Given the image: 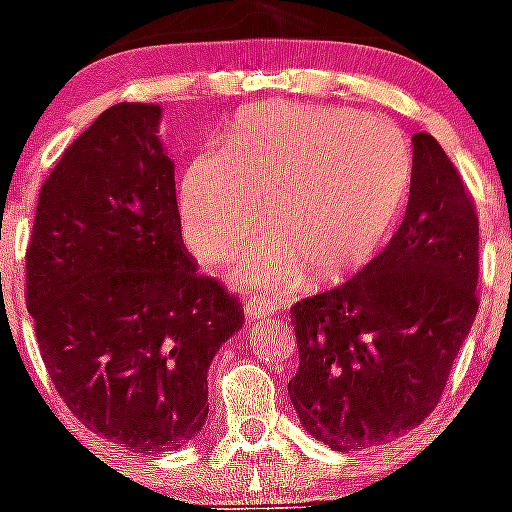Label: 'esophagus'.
<instances>
[{
  "label": "esophagus",
  "instance_id": "34e87169",
  "mask_svg": "<svg viewBox=\"0 0 512 512\" xmlns=\"http://www.w3.org/2000/svg\"><path fill=\"white\" fill-rule=\"evenodd\" d=\"M245 312H247V317H250V320H262V317H270L272 315L270 307L262 305V302H257V300L247 302Z\"/></svg>",
  "mask_w": 512,
  "mask_h": 512
}]
</instances>
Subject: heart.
Here are the masks:
<instances>
[{
  "label": "heart",
  "instance_id": "b5f03b06",
  "mask_svg": "<svg viewBox=\"0 0 512 512\" xmlns=\"http://www.w3.org/2000/svg\"><path fill=\"white\" fill-rule=\"evenodd\" d=\"M413 152L395 124L345 107L270 102L237 119L225 147L192 157L180 182L182 232L220 265L255 232L267 235L232 270L242 290H287L370 260L413 187Z\"/></svg>",
  "mask_w": 512,
  "mask_h": 512
}]
</instances>
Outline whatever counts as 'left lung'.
Here are the masks:
<instances>
[{"mask_svg":"<svg viewBox=\"0 0 512 512\" xmlns=\"http://www.w3.org/2000/svg\"><path fill=\"white\" fill-rule=\"evenodd\" d=\"M403 225L355 277L292 305L302 428L332 450L385 445L435 410L478 312V215L433 135H413Z\"/></svg>","mask_w":512,"mask_h":512,"instance_id":"8db88e82","label":"left lung"}]
</instances>
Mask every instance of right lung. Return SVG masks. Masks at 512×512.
I'll list each match as a JSON object with an SVG mask.
<instances>
[{
	"label": "right lung",
	"instance_id": "add662e5",
	"mask_svg": "<svg viewBox=\"0 0 512 512\" xmlns=\"http://www.w3.org/2000/svg\"><path fill=\"white\" fill-rule=\"evenodd\" d=\"M160 104L122 102L82 132L39 192L27 307L67 408L137 453L190 443L207 370L245 312L182 242Z\"/></svg>",
	"mask_w": 512,
	"mask_h": 512
}]
</instances>
